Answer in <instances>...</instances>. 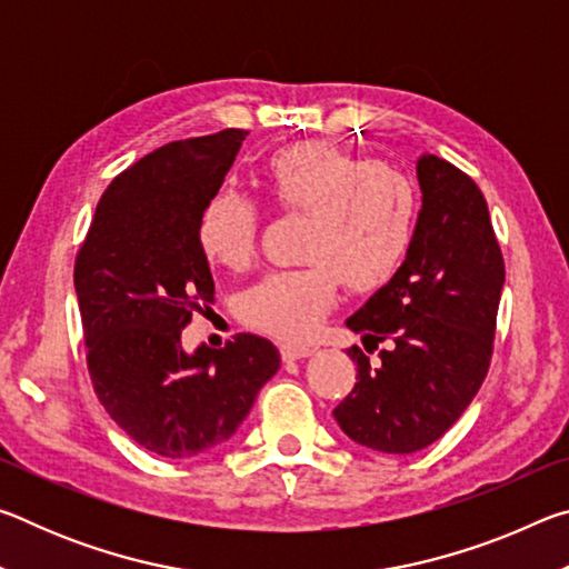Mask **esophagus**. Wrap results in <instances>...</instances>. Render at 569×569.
I'll use <instances>...</instances> for the list:
<instances>
[{"instance_id": "obj_1", "label": "esophagus", "mask_w": 569, "mask_h": 569, "mask_svg": "<svg viewBox=\"0 0 569 569\" xmlns=\"http://www.w3.org/2000/svg\"><path fill=\"white\" fill-rule=\"evenodd\" d=\"M311 346H306V343H291V341H286V343H281V356H283V361H298V359H306V356H311Z\"/></svg>"}]
</instances>
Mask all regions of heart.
Here are the masks:
<instances>
[{"label":"heart","mask_w":569,"mask_h":569,"mask_svg":"<svg viewBox=\"0 0 569 569\" xmlns=\"http://www.w3.org/2000/svg\"><path fill=\"white\" fill-rule=\"evenodd\" d=\"M263 182L286 213H306V266L271 271L240 296V313L276 339H308L339 298L341 278L356 293L377 291L407 261L419 220L413 180L333 142L306 140L266 162ZM261 206L240 190H216L198 218L208 261L246 268L256 256Z\"/></svg>","instance_id":"1"}]
</instances>
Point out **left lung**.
Segmentation results:
<instances>
[{
    "label": "left lung",
    "instance_id": "8db88e82",
    "mask_svg": "<svg viewBox=\"0 0 569 569\" xmlns=\"http://www.w3.org/2000/svg\"><path fill=\"white\" fill-rule=\"evenodd\" d=\"M421 210L407 261L346 326L363 336L356 387L333 417L356 445L383 455L429 447L477 397L495 349L505 286L487 200L467 172L437 156L417 162Z\"/></svg>",
    "mask_w": 569,
    "mask_h": 569
}]
</instances>
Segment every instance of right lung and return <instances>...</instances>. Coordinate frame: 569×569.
I'll use <instances>...</instances> for the list:
<instances>
[{
    "label": "right lung",
    "mask_w": 569,
    "mask_h": 569,
    "mask_svg": "<svg viewBox=\"0 0 569 569\" xmlns=\"http://www.w3.org/2000/svg\"><path fill=\"white\" fill-rule=\"evenodd\" d=\"M246 134L228 128L168 142L122 170L74 258L94 393L124 435L166 459H190L233 437L281 366L276 346L253 333H238L226 349L180 346L192 313L216 293L198 243L200 210Z\"/></svg>",
    "instance_id": "1"
}]
</instances>
